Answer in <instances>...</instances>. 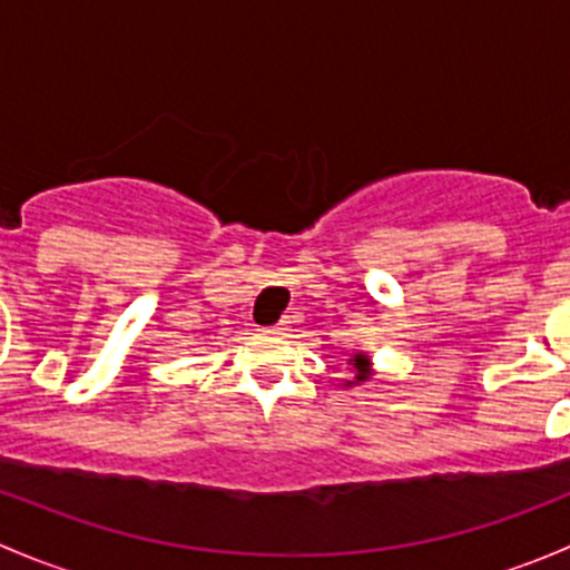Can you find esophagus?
Listing matches in <instances>:
<instances>
[{"instance_id":"obj_1","label":"esophagus","mask_w":570,"mask_h":570,"mask_svg":"<svg viewBox=\"0 0 570 570\" xmlns=\"http://www.w3.org/2000/svg\"><path fill=\"white\" fill-rule=\"evenodd\" d=\"M289 331V320H281L278 325H269L267 333H273V336H284V333Z\"/></svg>"}]
</instances>
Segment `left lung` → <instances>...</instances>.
Segmentation results:
<instances>
[{
	"label": "left lung",
	"mask_w": 570,
	"mask_h": 570,
	"mask_svg": "<svg viewBox=\"0 0 570 570\" xmlns=\"http://www.w3.org/2000/svg\"><path fill=\"white\" fill-rule=\"evenodd\" d=\"M350 364H353V370H355V381H347V386H353V383L370 381V375H372V370H370V355L355 353L353 358H350Z\"/></svg>",
	"instance_id": "8db88e82"
}]
</instances>
